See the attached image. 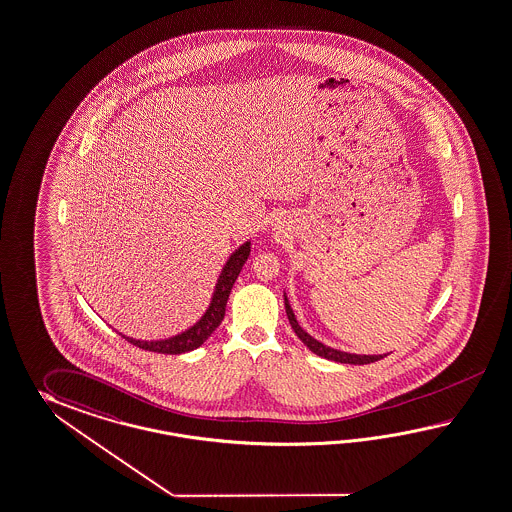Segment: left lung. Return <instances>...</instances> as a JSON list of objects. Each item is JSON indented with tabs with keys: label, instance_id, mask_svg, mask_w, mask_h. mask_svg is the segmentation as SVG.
I'll use <instances>...</instances> for the list:
<instances>
[{
	"label": "left lung",
	"instance_id": "8db88e82",
	"mask_svg": "<svg viewBox=\"0 0 512 512\" xmlns=\"http://www.w3.org/2000/svg\"><path fill=\"white\" fill-rule=\"evenodd\" d=\"M285 309H287L288 322L292 325L294 333L298 335L301 342L311 349L312 353H316L318 357H324L327 361L344 362V364H370V362L379 361L385 355H357V353H348V351H340V349L331 348V346H325L320 340L311 337L296 320V314L292 311L290 303H288L287 292H285Z\"/></svg>",
	"mask_w": 512,
	"mask_h": 512
}]
</instances>
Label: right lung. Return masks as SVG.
Segmentation results:
<instances>
[{
	"instance_id": "add662e5",
	"label": "right lung",
	"mask_w": 512,
	"mask_h": 512,
	"mask_svg": "<svg viewBox=\"0 0 512 512\" xmlns=\"http://www.w3.org/2000/svg\"><path fill=\"white\" fill-rule=\"evenodd\" d=\"M250 251L251 242L248 240L229 255L222 272L218 275L211 303L196 324L190 325L188 329L177 333L174 337L159 338V340H140V338L125 337L124 333H120V335L137 348L157 351V353H168V355H179V353H187L192 349L200 348L201 344L216 331V327L222 324L231 288L235 285L244 262L248 261Z\"/></svg>"
}]
</instances>
